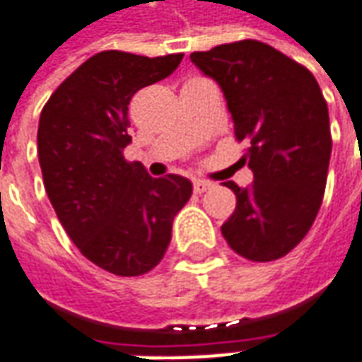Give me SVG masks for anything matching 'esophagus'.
Masks as SVG:
<instances>
[{"label":"esophagus","instance_id":"34e87169","mask_svg":"<svg viewBox=\"0 0 362 362\" xmlns=\"http://www.w3.org/2000/svg\"><path fill=\"white\" fill-rule=\"evenodd\" d=\"M212 188V182H206V180H194V192L196 194H202L206 190H210Z\"/></svg>","mask_w":362,"mask_h":362}]
</instances>
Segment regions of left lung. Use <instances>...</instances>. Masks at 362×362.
I'll list each match as a JSON object with an SVG mask.
<instances>
[{
	"mask_svg": "<svg viewBox=\"0 0 362 362\" xmlns=\"http://www.w3.org/2000/svg\"><path fill=\"white\" fill-rule=\"evenodd\" d=\"M192 64L218 81L246 142L255 180L226 182L236 208L222 236L236 255L270 262L288 255L310 230L322 204L329 172V107L315 76L272 45L243 40L194 52Z\"/></svg>",
	"mask_w": 362,
	"mask_h": 362,
	"instance_id": "8db88e82",
	"label": "left lung"
}]
</instances>
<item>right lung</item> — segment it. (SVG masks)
Masks as SVG:
<instances>
[{
	"label": "right lung",
	"instance_id": "1",
	"mask_svg": "<svg viewBox=\"0 0 362 362\" xmlns=\"http://www.w3.org/2000/svg\"><path fill=\"white\" fill-rule=\"evenodd\" d=\"M184 54L100 52L59 83L40 116L37 152L47 198L80 252L116 276L156 267L172 220L192 196L178 174L152 178L124 148L138 90L168 78Z\"/></svg>",
	"mask_w": 362,
	"mask_h": 362
}]
</instances>
